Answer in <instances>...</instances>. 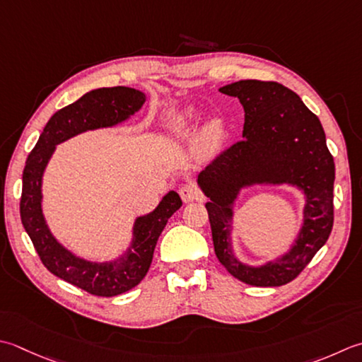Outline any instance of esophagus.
I'll return each mask as SVG.
<instances>
[{"label": "esophagus", "mask_w": 362, "mask_h": 362, "mask_svg": "<svg viewBox=\"0 0 362 362\" xmlns=\"http://www.w3.org/2000/svg\"><path fill=\"white\" fill-rule=\"evenodd\" d=\"M179 194L183 202H193L196 199H199L201 191L194 185V183L188 182V183H183L182 187H179Z\"/></svg>", "instance_id": "obj_1"}]
</instances>
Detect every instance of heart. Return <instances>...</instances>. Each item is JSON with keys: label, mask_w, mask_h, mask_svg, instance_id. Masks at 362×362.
<instances>
[{"label": "heart", "mask_w": 362, "mask_h": 362, "mask_svg": "<svg viewBox=\"0 0 362 362\" xmlns=\"http://www.w3.org/2000/svg\"><path fill=\"white\" fill-rule=\"evenodd\" d=\"M199 119V112L194 106H187V108L175 112L174 116L166 119L160 125V134L165 139H177L185 136L193 129L194 124ZM224 139V124L221 119L214 117L207 120L204 125L199 141V152L202 157H211Z\"/></svg>", "instance_id": "b5f03b06"}]
</instances>
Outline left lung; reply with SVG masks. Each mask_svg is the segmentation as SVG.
I'll list each match as a JSON object with an SVG mask.
<instances>
[{"label":"left lung","instance_id":"8db88e82","mask_svg":"<svg viewBox=\"0 0 362 362\" xmlns=\"http://www.w3.org/2000/svg\"><path fill=\"white\" fill-rule=\"evenodd\" d=\"M245 110L243 139L197 175L209 197L215 254L233 278L256 287H278L295 279L332 229L334 160L320 120L293 90L274 81L243 80L219 88ZM288 185L305 196L303 221L289 250L260 266L242 262L231 243L233 209L239 193L254 186Z\"/></svg>","mask_w":362,"mask_h":362}]
</instances>
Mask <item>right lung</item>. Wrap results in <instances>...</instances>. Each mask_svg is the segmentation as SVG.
<instances>
[{"label":"right lung","mask_w":362,"mask_h":362,"mask_svg":"<svg viewBox=\"0 0 362 362\" xmlns=\"http://www.w3.org/2000/svg\"><path fill=\"white\" fill-rule=\"evenodd\" d=\"M147 100L143 90L116 86L89 90L72 105L56 111L26 160L21 188V223L49 273L97 296H116L138 286L152 264L155 245L168 219L182 207L175 191L161 197L157 207L134 218L132 240L115 260H88L64 246L48 228L42 207V180L56 146L76 134L111 129L127 122Z\"/></svg>","instance_id":"obj_1"}]
</instances>
